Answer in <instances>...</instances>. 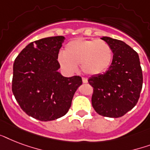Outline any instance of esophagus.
Returning <instances> with one entry per match:
<instances>
[{
  "mask_svg": "<svg viewBox=\"0 0 150 150\" xmlns=\"http://www.w3.org/2000/svg\"><path fill=\"white\" fill-rule=\"evenodd\" d=\"M82 82L85 83V84H86L87 82H88V80H87L86 78H82Z\"/></svg>",
  "mask_w": 150,
  "mask_h": 150,
  "instance_id": "34e87169",
  "label": "esophagus"
}]
</instances>
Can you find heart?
<instances>
[{
    "label": "heart",
    "instance_id": "heart-1",
    "mask_svg": "<svg viewBox=\"0 0 150 150\" xmlns=\"http://www.w3.org/2000/svg\"><path fill=\"white\" fill-rule=\"evenodd\" d=\"M112 58V50L107 42L79 38L68 42L64 52H60L57 56L59 64L66 72H75L78 64H81L82 71L89 75L106 71Z\"/></svg>",
    "mask_w": 150,
    "mask_h": 150
}]
</instances>
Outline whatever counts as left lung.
I'll return each mask as SVG.
<instances>
[{"label": "left lung", "instance_id": "1", "mask_svg": "<svg viewBox=\"0 0 150 150\" xmlns=\"http://www.w3.org/2000/svg\"><path fill=\"white\" fill-rule=\"evenodd\" d=\"M113 52L108 70L93 75L88 82L93 87L92 105L96 113L108 117H120L137 103L142 87V71L139 54L125 42L108 36Z\"/></svg>", "mask_w": 150, "mask_h": 150}]
</instances>
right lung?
Segmentation results:
<instances>
[{
  "instance_id": "right-lung-1",
  "label": "right lung",
  "mask_w": 150,
  "mask_h": 150,
  "mask_svg": "<svg viewBox=\"0 0 150 150\" xmlns=\"http://www.w3.org/2000/svg\"><path fill=\"white\" fill-rule=\"evenodd\" d=\"M62 36L47 37L29 43L13 64L12 92L29 116L42 121L63 117L73 96L82 84L79 76L64 77L58 71Z\"/></svg>"
}]
</instances>
